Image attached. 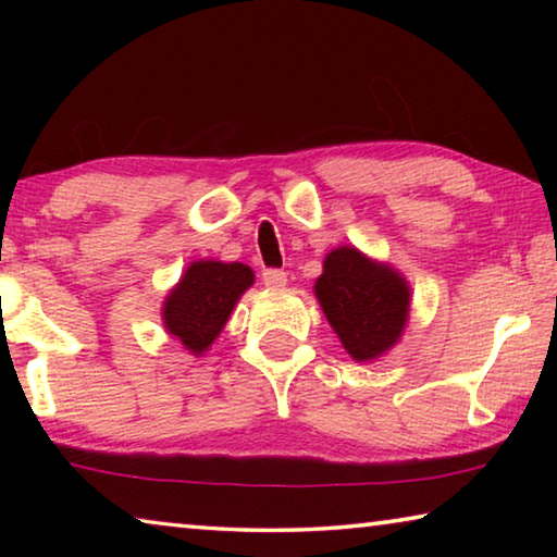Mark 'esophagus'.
Returning a JSON list of instances; mask_svg holds the SVG:
<instances>
[{
    "label": "esophagus",
    "mask_w": 557,
    "mask_h": 557,
    "mask_svg": "<svg viewBox=\"0 0 557 557\" xmlns=\"http://www.w3.org/2000/svg\"><path fill=\"white\" fill-rule=\"evenodd\" d=\"M262 285L270 289H282L287 285V272L285 270H265L262 272Z\"/></svg>",
    "instance_id": "esophagus-1"
}]
</instances>
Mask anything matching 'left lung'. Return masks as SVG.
<instances>
[{
    "instance_id": "obj_1",
    "label": "left lung",
    "mask_w": 557,
    "mask_h": 557,
    "mask_svg": "<svg viewBox=\"0 0 557 557\" xmlns=\"http://www.w3.org/2000/svg\"><path fill=\"white\" fill-rule=\"evenodd\" d=\"M314 295L338 342L356 361H373L391 351L408 324V280L348 245L324 258Z\"/></svg>"
}]
</instances>
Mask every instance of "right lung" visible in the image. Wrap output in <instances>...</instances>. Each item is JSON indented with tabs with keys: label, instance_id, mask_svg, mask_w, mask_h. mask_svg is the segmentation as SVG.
I'll list each match as a JSON object with an SVG mask.
<instances>
[{
	"label": "right lung",
	"instance_id": "right-lung-1",
	"mask_svg": "<svg viewBox=\"0 0 557 557\" xmlns=\"http://www.w3.org/2000/svg\"><path fill=\"white\" fill-rule=\"evenodd\" d=\"M252 282L256 275L243 262H191L164 299V329L194 356H201L223 332L235 301Z\"/></svg>",
	"mask_w": 557,
	"mask_h": 557
}]
</instances>
